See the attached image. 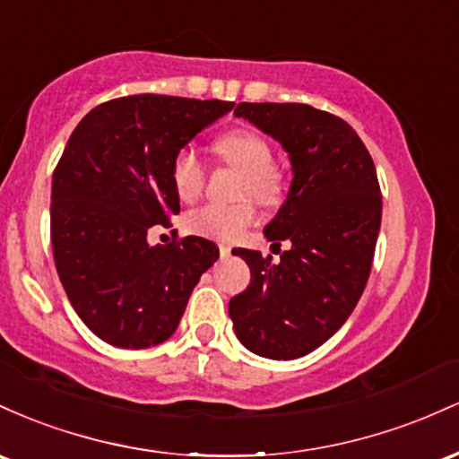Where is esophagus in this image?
Segmentation results:
<instances>
[{"instance_id":"34e87169","label":"esophagus","mask_w":459,"mask_h":459,"mask_svg":"<svg viewBox=\"0 0 459 459\" xmlns=\"http://www.w3.org/2000/svg\"><path fill=\"white\" fill-rule=\"evenodd\" d=\"M219 254H221V257H230L231 255V247L225 245V243H221L219 245Z\"/></svg>"}]
</instances>
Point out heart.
Returning a JSON list of instances; mask_svg holds the SVG:
<instances>
[{
    "instance_id": "b5f03b06",
    "label": "heart",
    "mask_w": 459,
    "mask_h": 459,
    "mask_svg": "<svg viewBox=\"0 0 459 459\" xmlns=\"http://www.w3.org/2000/svg\"><path fill=\"white\" fill-rule=\"evenodd\" d=\"M214 153L221 162L240 171L238 195H251L264 205H273L284 193V173L273 162V149L264 136L254 130H231L214 141ZM208 182V169L193 149H182L173 158L171 184L182 202H195ZM257 216L251 199L236 204H208L186 216L188 231L205 238L236 240Z\"/></svg>"
}]
</instances>
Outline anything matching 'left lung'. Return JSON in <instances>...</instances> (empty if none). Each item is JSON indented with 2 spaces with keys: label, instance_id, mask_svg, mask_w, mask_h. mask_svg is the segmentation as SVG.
Wrapping results in <instances>:
<instances>
[{
  "label": "left lung",
  "instance_id": "obj_1",
  "mask_svg": "<svg viewBox=\"0 0 459 459\" xmlns=\"http://www.w3.org/2000/svg\"><path fill=\"white\" fill-rule=\"evenodd\" d=\"M245 117L281 143L292 162L290 193L264 236L290 249L273 262L234 249L251 281L231 297L236 336L249 351L295 359L332 338L362 297L382 223L373 158L341 117L307 104H243Z\"/></svg>",
  "mask_w": 459,
  "mask_h": 459
}]
</instances>
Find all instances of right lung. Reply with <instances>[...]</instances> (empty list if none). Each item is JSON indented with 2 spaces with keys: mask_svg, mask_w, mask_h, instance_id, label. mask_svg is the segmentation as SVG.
<instances>
[{
  "mask_svg": "<svg viewBox=\"0 0 459 459\" xmlns=\"http://www.w3.org/2000/svg\"><path fill=\"white\" fill-rule=\"evenodd\" d=\"M234 104L171 95L110 100L77 123L51 182V247L66 297L95 336L145 349L178 329L193 288L219 257L202 236L152 247L179 197L173 158Z\"/></svg>",
  "mask_w": 459,
  "mask_h": 459,
  "instance_id": "add662e5",
  "label": "right lung"
}]
</instances>
